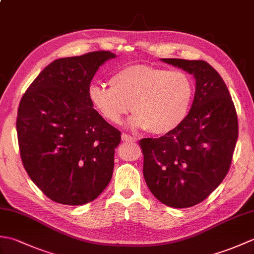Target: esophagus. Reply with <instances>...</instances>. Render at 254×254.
Returning a JSON list of instances; mask_svg holds the SVG:
<instances>
[{
  "instance_id": "34e87169",
  "label": "esophagus",
  "mask_w": 254,
  "mask_h": 254,
  "mask_svg": "<svg viewBox=\"0 0 254 254\" xmlns=\"http://www.w3.org/2000/svg\"><path fill=\"white\" fill-rule=\"evenodd\" d=\"M121 139L123 142H135V138L130 136V135H127V134H126V133L122 134Z\"/></svg>"
}]
</instances>
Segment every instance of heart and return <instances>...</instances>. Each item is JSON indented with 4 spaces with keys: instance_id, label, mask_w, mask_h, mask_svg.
<instances>
[{
    "instance_id": "obj_1",
    "label": "heart",
    "mask_w": 254,
    "mask_h": 254,
    "mask_svg": "<svg viewBox=\"0 0 254 254\" xmlns=\"http://www.w3.org/2000/svg\"><path fill=\"white\" fill-rule=\"evenodd\" d=\"M111 87L91 85V105L107 121L119 124L131 110L128 127L164 135L181 126L190 111L194 86L182 71L136 64L118 71Z\"/></svg>"
}]
</instances>
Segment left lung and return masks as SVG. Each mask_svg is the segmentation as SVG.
<instances>
[{
    "instance_id": "left-lung-1",
    "label": "left lung",
    "mask_w": 254,
    "mask_h": 254,
    "mask_svg": "<svg viewBox=\"0 0 254 254\" xmlns=\"http://www.w3.org/2000/svg\"><path fill=\"white\" fill-rule=\"evenodd\" d=\"M193 75L195 95L181 126L159 138H143V175L167 206L204 201L227 175L238 137L236 109L223 78L207 62L160 59Z\"/></svg>"
}]
</instances>
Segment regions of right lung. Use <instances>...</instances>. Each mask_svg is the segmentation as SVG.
<instances>
[{
    "instance_id": "add662e5",
    "label": "right lung",
    "mask_w": 254,
    "mask_h": 254,
    "mask_svg": "<svg viewBox=\"0 0 254 254\" xmlns=\"http://www.w3.org/2000/svg\"><path fill=\"white\" fill-rule=\"evenodd\" d=\"M110 51L62 58L45 67L21 98L18 145L32 182L52 201L83 205L109 185L121 133L94 109L91 79Z\"/></svg>"
}]
</instances>
